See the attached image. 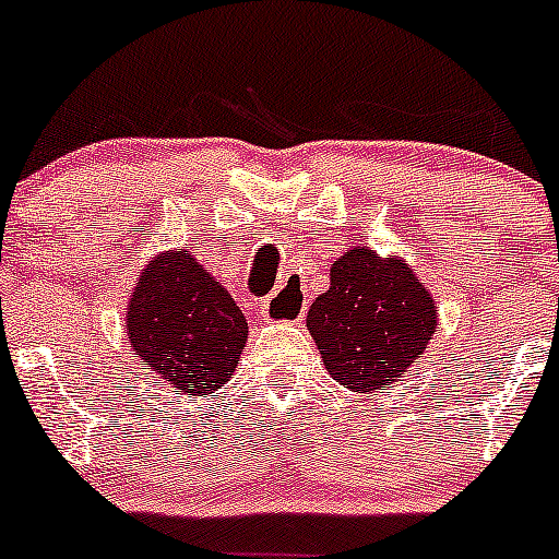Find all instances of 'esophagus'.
<instances>
[{"mask_svg":"<svg viewBox=\"0 0 559 559\" xmlns=\"http://www.w3.org/2000/svg\"><path fill=\"white\" fill-rule=\"evenodd\" d=\"M305 313V299L302 294L290 285L280 288L271 294L263 302V316L269 322H299Z\"/></svg>","mask_w":559,"mask_h":559,"instance_id":"1","label":"esophagus"}]
</instances>
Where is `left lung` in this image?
Masks as SVG:
<instances>
[{
  "mask_svg": "<svg viewBox=\"0 0 559 559\" xmlns=\"http://www.w3.org/2000/svg\"><path fill=\"white\" fill-rule=\"evenodd\" d=\"M437 302L397 254L353 246L330 265V288L308 310L324 369L349 392L372 394L412 372L437 333Z\"/></svg>",
  "mask_w": 559,
  "mask_h": 559,
  "instance_id": "1",
  "label": "left lung"
}]
</instances>
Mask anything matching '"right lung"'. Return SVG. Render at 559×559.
<instances>
[{
  "mask_svg": "<svg viewBox=\"0 0 559 559\" xmlns=\"http://www.w3.org/2000/svg\"><path fill=\"white\" fill-rule=\"evenodd\" d=\"M133 358L179 394L210 397L243 355L249 324L229 290L187 249L159 251L126 305Z\"/></svg>",
  "mask_w": 559,
  "mask_h": 559,
  "instance_id": "obj_1",
  "label": "right lung"
}]
</instances>
